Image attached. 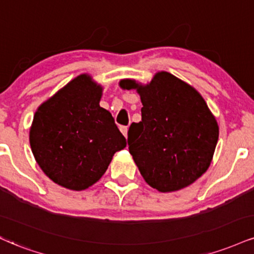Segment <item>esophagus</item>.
Masks as SVG:
<instances>
[{
	"mask_svg": "<svg viewBox=\"0 0 254 254\" xmlns=\"http://www.w3.org/2000/svg\"><path fill=\"white\" fill-rule=\"evenodd\" d=\"M119 129H121L122 133H123L125 137L127 136V127H119Z\"/></svg>",
	"mask_w": 254,
	"mask_h": 254,
	"instance_id": "obj_1",
	"label": "esophagus"
}]
</instances>
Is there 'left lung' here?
<instances>
[{"label": "left lung", "instance_id": "left-lung-1", "mask_svg": "<svg viewBox=\"0 0 254 254\" xmlns=\"http://www.w3.org/2000/svg\"><path fill=\"white\" fill-rule=\"evenodd\" d=\"M124 90L136 88L142 121L127 131L133 161L149 186L162 193L180 190L208 169L219 127L201 94L181 79L158 72L148 85L124 79Z\"/></svg>", "mask_w": 254, "mask_h": 254}]
</instances>
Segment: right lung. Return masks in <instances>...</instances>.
I'll return each mask as SVG.
<instances>
[{"label": "right lung", "instance_id": "add662e5", "mask_svg": "<svg viewBox=\"0 0 254 254\" xmlns=\"http://www.w3.org/2000/svg\"><path fill=\"white\" fill-rule=\"evenodd\" d=\"M102 92L90 75L81 74L36 110L30 148L42 172L61 187L88 188L127 146L112 115L100 108Z\"/></svg>", "mask_w": 254, "mask_h": 254}]
</instances>
